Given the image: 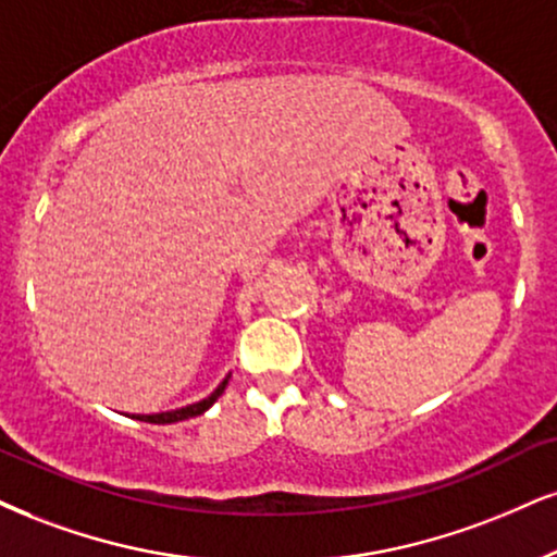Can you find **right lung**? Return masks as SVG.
Instances as JSON below:
<instances>
[{
  "instance_id": "1",
  "label": "right lung",
  "mask_w": 557,
  "mask_h": 557,
  "mask_svg": "<svg viewBox=\"0 0 557 557\" xmlns=\"http://www.w3.org/2000/svg\"><path fill=\"white\" fill-rule=\"evenodd\" d=\"M226 382H230V376L219 384V387L211 393L209 397H203V400H198L194 405H185V408H177V410H168V413H152V416H134L136 421H147V423H177V421H188V418H196L206 413V410L211 408L219 400V395L224 393Z\"/></svg>"
}]
</instances>
